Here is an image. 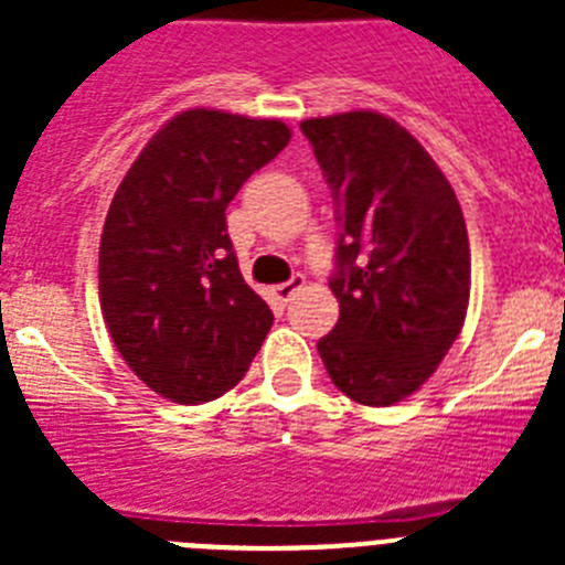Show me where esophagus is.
Masks as SVG:
<instances>
[{
  "instance_id": "esophagus-1",
  "label": "esophagus",
  "mask_w": 565,
  "mask_h": 565,
  "mask_svg": "<svg viewBox=\"0 0 565 565\" xmlns=\"http://www.w3.org/2000/svg\"><path fill=\"white\" fill-rule=\"evenodd\" d=\"M302 286H306V277H302V274H294L288 282H279V286L271 288V299L274 302H279V306H286L288 299H291Z\"/></svg>"
}]
</instances>
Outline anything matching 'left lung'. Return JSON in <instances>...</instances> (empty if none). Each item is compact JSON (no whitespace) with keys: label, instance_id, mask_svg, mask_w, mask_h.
Masks as SVG:
<instances>
[{"label":"left lung","instance_id":"left-lung-1","mask_svg":"<svg viewBox=\"0 0 565 565\" xmlns=\"http://www.w3.org/2000/svg\"><path fill=\"white\" fill-rule=\"evenodd\" d=\"M339 221L331 291L339 322L317 342L344 396L387 407L436 373L463 328L469 239L427 149L371 109L308 118Z\"/></svg>","mask_w":565,"mask_h":565}]
</instances>
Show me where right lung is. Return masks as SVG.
<instances>
[{
	"label": "right lung",
	"mask_w": 565,
	"mask_h": 565,
	"mask_svg": "<svg viewBox=\"0 0 565 565\" xmlns=\"http://www.w3.org/2000/svg\"><path fill=\"white\" fill-rule=\"evenodd\" d=\"M288 141L282 121L186 109L149 138L109 203L104 322L129 371L169 402L232 391L271 331V308L239 274L226 209Z\"/></svg>",
	"instance_id": "right-lung-1"
}]
</instances>
